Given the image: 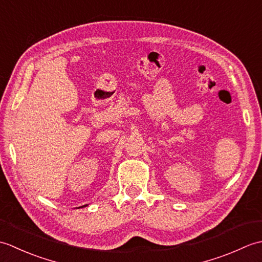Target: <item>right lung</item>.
Wrapping results in <instances>:
<instances>
[{
    "instance_id": "right-lung-1",
    "label": "right lung",
    "mask_w": 262,
    "mask_h": 262,
    "mask_svg": "<svg viewBox=\"0 0 262 262\" xmlns=\"http://www.w3.org/2000/svg\"><path fill=\"white\" fill-rule=\"evenodd\" d=\"M85 206H88V205H84V206H82V207H85Z\"/></svg>"
}]
</instances>
